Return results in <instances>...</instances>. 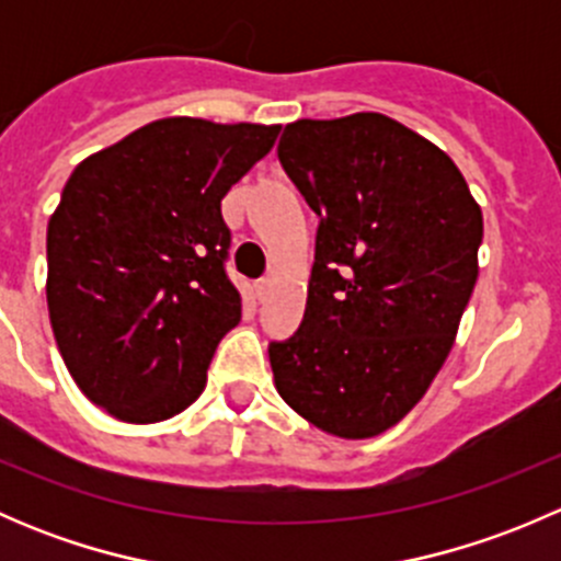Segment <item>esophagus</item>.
<instances>
[{
	"label": "esophagus",
	"instance_id": "esophagus-1",
	"mask_svg": "<svg viewBox=\"0 0 561 561\" xmlns=\"http://www.w3.org/2000/svg\"><path fill=\"white\" fill-rule=\"evenodd\" d=\"M271 290H274V279H271V276H263V279L254 285V293H257L260 301H265V298L271 296Z\"/></svg>",
	"mask_w": 561,
	"mask_h": 561
}]
</instances>
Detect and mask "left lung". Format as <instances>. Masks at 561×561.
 <instances>
[{
  "mask_svg": "<svg viewBox=\"0 0 561 561\" xmlns=\"http://www.w3.org/2000/svg\"><path fill=\"white\" fill-rule=\"evenodd\" d=\"M279 162L320 228L301 328L268 347L274 386L320 432L377 437L454 347L483 211L439 146L382 113L298 118Z\"/></svg>",
  "mask_w": 561,
  "mask_h": 561,
  "instance_id": "obj_1",
  "label": "left lung"
}]
</instances>
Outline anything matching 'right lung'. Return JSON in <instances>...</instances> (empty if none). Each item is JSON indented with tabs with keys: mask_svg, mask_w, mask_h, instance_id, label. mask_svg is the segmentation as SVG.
<instances>
[{
	"mask_svg": "<svg viewBox=\"0 0 561 561\" xmlns=\"http://www.w3.org/2000/svg\"><path fill=\"white\" fill-rule=\"evenodd\" d=\"M279 124L168 116L87 157L48 219V317L81 393L124 423H160L206 388L241 320L225 274L222 197Z\"/></svg>",
	"mask_w": 561,
	"mask_h": 561,
	"instance_id": "1",
	"label": "right lung"
}]
</instances>
